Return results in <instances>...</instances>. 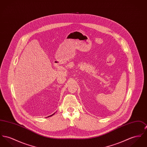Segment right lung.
<instances>
[{"label":"right lung","mask_w":147,"mask_h":147,"mask_svg":"<svg viewBox=\"0 0 147 147\" xmlns=\"http://www.w3.org/2000/svg\"><path fill=\"white\" fill-rule=\"evenodd\" d=\"M55 113H53V114H52V115H50V116H48V117H50V116H53V115H54V114H55Z\"/></svg>","instance_id":"1"}]
</instances>
